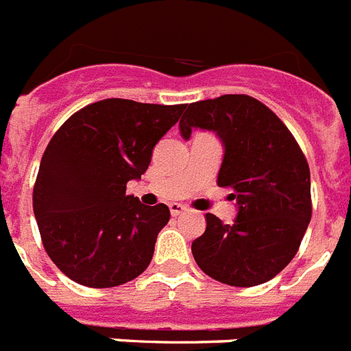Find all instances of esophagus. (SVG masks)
<instances>
[{
    "instance_id": "esophagus-1",
    "label": "esophagus",
    "mask_w": 351,
    "mask_h": 351,
    "mask_svg": "<svg viewBox=\"0 0 351 351\" xmlns=\"http://www.w3.org/2000/svg\"><path fill=\"white\" fill-rule=\"evenodd\" d=\"M184 212H186V208H184L183 204H179V203L170 204V214H172L173 217H178V215L184 214Z\"/></svg>"
}]
</instances>
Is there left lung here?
I'll list each match as a JSON object with an SVG mask.
<instances>
[{"label": "left lung", "mask_w": 351, "mask_h": 351, "mask_svg": "<svg viewBox=\"0 0 351 351\" xmlns=\"http://www.w3.org/2000/svg\"><path fill=\"white\" fill-rule=\"evenodd\" d=\"M217 132L224 158L217 184L232 189L239 212L234 224L206 214V230L192 243L193 259L215 281L257 287L295 257L312 219L310 167L299 143L274 112L246 94L190 103L179 121Z\"/></svg>", "instance_id": "1"}]
</instances>
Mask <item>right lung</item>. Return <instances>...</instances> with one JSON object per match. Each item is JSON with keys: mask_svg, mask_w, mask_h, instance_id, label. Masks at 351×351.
Here are the masks:
<instances>
[{"mask_svg": "<svg viewBox=\"0 0 351 351\" xmlns=\"http://www.w3.org/2000/svg\"><path fill=\"white\" fill-rule=\"evenodd\" d=\"M183 110L112 97L83 106L52 136L32 206L45 252L69 279L112 288L147 270L170 210L145 206L127 183L147 172L156 143Z\"/></svg>", "mask_w": 351, "mask_h": 351, "instance_id": "1", "label": "right lung"}]
</instances>
